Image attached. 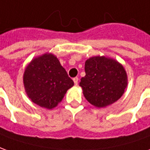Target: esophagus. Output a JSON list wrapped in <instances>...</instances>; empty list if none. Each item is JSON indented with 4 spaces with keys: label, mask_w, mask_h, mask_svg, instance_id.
<instances>
[{
    "label": "esophagus",
    "mask_w": 150,
    "mask_h": 150,
    "mask_svg": "<svg viewBox=\"0 0 150 150\" xmlns=\"http://www.w3.org/2000/svg\"><path fill=\"white\" fill-rule=\"evenodd\" d=\"M73 81H74V83H75V85H77V84H78V81H79V79H78L77 77H75V78L73 79Z\"/></svg>",
    "instance_id": "1"
}]
</instances>
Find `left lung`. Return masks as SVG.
<instances>
[{"label":"left lung","instance_id":"8db88e82","mask_svg":"<svg viewBox=\"0 0 150 150\" xmlns=\"http://www.w3.org/2000/svg\"><path fill=\"white\" fill-rule=\"evenodd\" d=\"M79 86L89 103L101 108L114 103L125 93L127 74L121 63L105 56L92 57L84 65Z\"/></svg>","mask_w":150,"mask_h":150}]
</instances>
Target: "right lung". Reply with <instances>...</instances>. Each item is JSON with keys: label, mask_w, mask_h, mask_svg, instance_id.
Masks as SVG:
<instances>
[{"label": "right lung", "mask_w": 150, "mask_h": 150, "mask_svg": "<svg viewBox=\"0 0 150 150\" xmlns=\"http://www.w3.org/2000/svg\"><path fill=\"white\" fill-rule=\"evenodd\" d=\"M23 82L25 92L33 103L47 109L56 108L74 85L52 53L33 58L24 70Z\"/></svg>", "instance_id": "obj_1"}]
</instances>
